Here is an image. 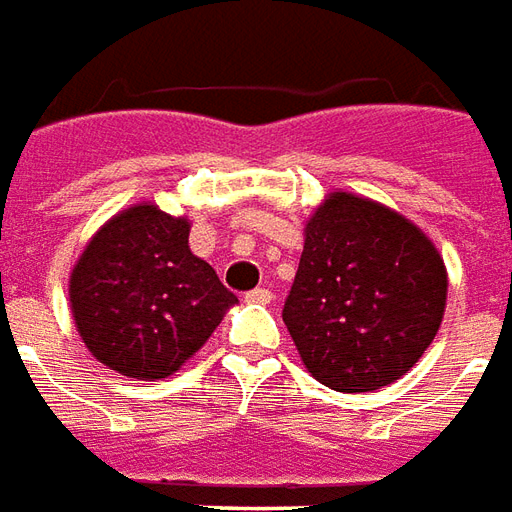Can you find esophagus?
Masks as SVG:
<instances>
[{
    "mask_svg": "<svg viewBox=\"0 0 512 512\" xmlns=\"http://www.w3.org/2000/svg\"><path fill=\"white\" fill-rule=\"evenodd\" d=\"M245 300H248V303H270V300H273V292H270V289H264V286H259V289H250L248 295H245Z\"/></svg>",
    "mask_w": 512,
    "mask_h": 512,
    "instance_id": "obj_1",
    "label": "esophagus"
}]
</instances>
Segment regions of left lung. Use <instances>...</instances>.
Here are the masks:
<instances>
[{
	"label": "left lung",
	"mask_w": 512,
	"mask_h": 512,
	"mask_svg": "<svg viewBox=\"0 0 512 512\" xmlns=\"http://www.w3.org/2000/svg\"><path fill=\"white\" fill-rule=\"evenodd\" d=\"M447 270L386 206L336 192L308 220L284 322L306 369L344 394L400 380L436 339Z\"/></svg>",
	"instance_id": "8db88e82"
}]
</instances>
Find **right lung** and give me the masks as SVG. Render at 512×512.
I'll return each mask as SVG.
<instances>
[{"label": "right lung", "mask_w": 512, "mask_h": 512, "mask_svg": "<svg viewBox=\"0 0 512 512\" xmlns=\"http://www.w3.org/2000/svg\"><path fill=\"white\" fill-rule=\"evenodd\" d=\"M190 223L154 204L115 215L71 273L79 336L126 378L173 375L212 336L237 295L190 250Z\"/></svg>", "instance_id": "obj_1"}]
</instances>
